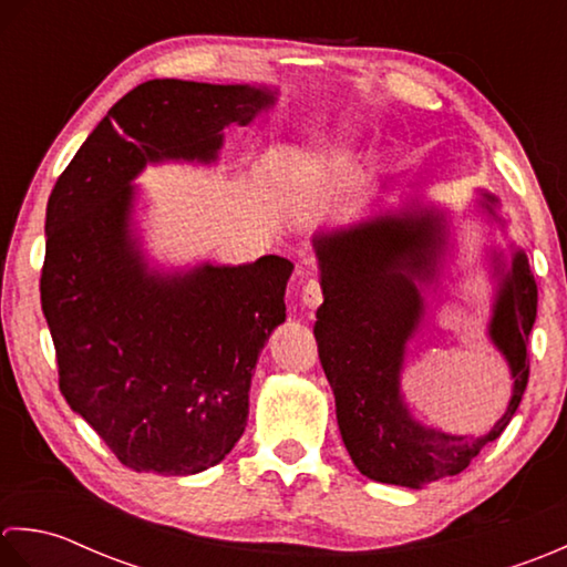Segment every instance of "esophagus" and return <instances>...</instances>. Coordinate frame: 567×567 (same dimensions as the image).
I'll return each instance as SVG.
<instances>
[{"label":"esophagus","mask_w":567,"mask_h":567,"mask_svg":"<svg viewBox=\"0 0 567 567\" xmlns=\"http://www.w3.org/2000/svg\"><path fill=\"white\" fill-rule=\"evenodd\" d=\"M308 276H310V271H308ZM300 298H303V306L310 308V310H316L322 303V286L316 279V276H310V279L306 281L303 296H300Z\"/></svg>","instance_id":"obj_1"}]
</instances>
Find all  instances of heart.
I'll list each match as a JSON object with an SVG mask.
<instances>
[{"mask_svg":"<svg viewBox=\"0 0 567 567\" xmlns=\"http://www.w3.org/2000/svg\"><path fill=\"white\" fill-rule=\"evenodd\" d=\"M352 142H354L352 132H340L338 136L330 138V142H313L308 146L291 148V152H286L279 158L281 181L293 190H303L308 186H313L318 178L326 176V173L338 164Z\"/></svg>","mask_w":567,"mask_h":567,"instance_id":"heart-1","label":"heart"}]
</instances>
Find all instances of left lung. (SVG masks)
Returning <instances> with one entry per match:
<instances>
[{
	"label": "left lung",
	"instance_id": "8db88e82",
	"mask_svg": "<svg viewBox=\"0 0 567 567\" xmlns=\"http://www.w3.org/2000/svg\"><path fill=\"white\" fill-rule=\"evenodd\" d=\"M477 203L504 227L496 195L480 190ZM445 245V213L419 198L403 210L313 237L322 286L313 328L320 364L334 394L342 443L354 467L374 482L421 489L460 475L509 425L528 384L526 344L536 322L538 288L524 249L512 247L509 267L494 251L496 293L487 328L509 364V406L489 433L477 437L429 429L411 415L401 372L409 342L425 318L419 284L437 279Z\"/></svg>",
	"mask_w": 567,
	"mask_h": 567
}]
</instances>
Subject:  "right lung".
I'll use <instances>...</instances> for the list:
<instances>
[{
  "label": "right lung",
  "instance_id": "obj_1",
  "mask_svg": "<svg viewBox=\"0 0 567 567\" xmlns=\"http://www.w3.org/2000/svg\"><path fill=\"white\" fill-rule=\"evenodd\" d=\"M261 85L148 80L114 105L45 207L41 308L58 384L122 465L198 475L245 433L259 352L286 320L293 264H148L134 229L146 164H215L227 126L276 105Z\"/></svg>",
  "mask_w": 567,
  "mask_h": 567
}]
</instances>
